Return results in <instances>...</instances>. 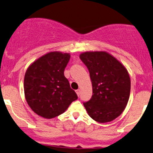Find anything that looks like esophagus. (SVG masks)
Returning a JSON list of instances; mask_svg holds the SVG:
<instances>
[{
	"label": "esophagus",
	"mask_w": 153,
	"mask_h": 153,
	"mask_svg": "<svg viewBox=\"0 0 153 153\" xmlns=\"http://www.w3.org/2000/svg\"><path fill=\"white\" fill-rule=\"evenodd\" d=\"M75 92H76L77 95H78V97H79V96H80V89H78V90H76V91H75Z\"/></svg>",
	"instance_id": "obj_1"
}]
</instances>
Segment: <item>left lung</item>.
<instances>
[{"label": "left lung", "instance_id": "obj_1", "mask_svg": "<svg viewBox=\"0 0 153 153\" xmlns=\"http://www.w3.org/2000/svg\"><path fill=\"white\" fill-rule=\"evenodd\" d=\"M80 59L86 65L92 83L91 99L83 103L88 115L98 123L115 120L128 104L131 79L128 70L107 51H85Z\"/></svg>", "mask_w": 153, "mask_h": 153}]
</instances>
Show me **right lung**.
I'll list each match as a JSON object with an SVG mask.
<instances>
[{"label":"right lung","mask_w":153,"mask_h":153,"mask_svg":"<svg viewBox=\"0 0 153 153\" xmlns=\"http://www.w3.org/2000/svg\"><path fill=\"white\" fill-rule=\"evenodd\" d=\"M70 58L68 53L51 51L37 59L27 69L25 100L39 116L47 119L58 116L78 99L64 75Z\"/></svg>","instance_id":"obj_1"}]
</instances>
